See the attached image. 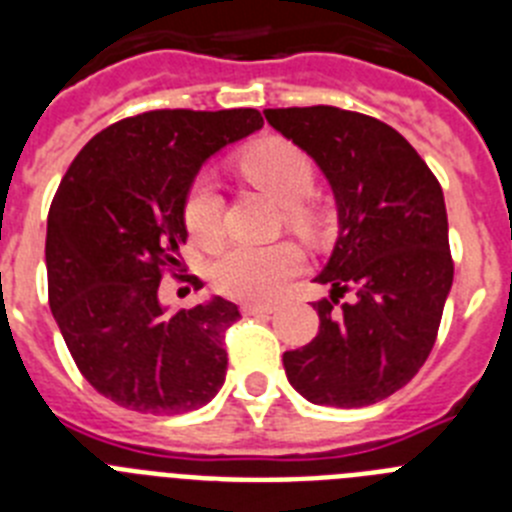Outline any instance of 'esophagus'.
<instances>
[{"mask_svg": "<svg viewBox=\"0 0 512 512\" xmlns=\"http://www.w3.org/2000/svg\"><path fill=\"white\" fill-rule=\"evenodd\" d=\"M241 312L243 315H269V312H274V305H266V302H243Z\"/></svg>", "mask_w": 512, "mask_h": 512, "instance_id": "esophagus-1", "label": "esophagus"}]
</instances>
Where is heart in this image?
<instances>
[{
	"label": "heart",
	"mask_w": 512,
	"mask_h": 512,
	"mask_svg": "<svg viewBox=\"0 0 512 512\" xmlns=\"http://www.w3.org/2000/svg\"><path fill=\"white\" fill-rule=\"evenodd\" d=\"M241 166L251 182L284 205V215L295 228H310L312 217L302 200L315 189V171L310 158L287 140H266L241 158ZM184 223L200 246H212L223 230V200L210 176H200L192 184L184 205ZM305 266V256L295 243H235L217 256L212 266V284L217 292L235 300H271L284 284L297 277Z\"/></svg>",
	"instance_id": "heart-1"
}]
</instances>
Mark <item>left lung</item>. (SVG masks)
<instances>
[{"label": "left lung", "mask_w": 512, "mask_h": 512, "mask_svg": "<svg viewBox=\"0 0 512 512\" xmlns=\"http://www.w3.org/2000/svg\"><path fill=\"white\" fill-rule=\"evenodd\" d=\"M264 115L320 166L338 207L336 246L315 277L330 300L312 302L318 336L284 351V372L315 405H374L405 387L436 343L454 282L441 184L377 117L328 104Z\"/></svg>", "instance_id": "left-lung-1"}]
</instances>
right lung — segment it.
<instances>
[{
    "instance_id": "1",
    "label": "right lung",
    "mask_w": 512,
    "mask_h": 512,
    "mask_svg": "<svg viewBox=\"0 0 512 512\" xmlns=\"http://www.w3.org/2000/svg\"><path fill=\"white\" fill-rule=\"evenodd\" d=\"M261 125L248 107L143 112L94 135L61 179L45 235L48 302L79 372L122 408L182 415L223 387L238 305L212 297L171 315L158 287L166 269L182 271L197 171Z\"/></svg>"
}]
</instances>
